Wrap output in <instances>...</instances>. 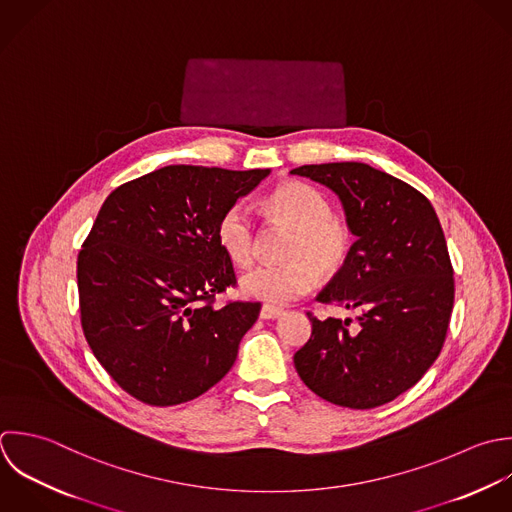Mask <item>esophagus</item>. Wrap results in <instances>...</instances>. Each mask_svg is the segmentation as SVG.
<instances>
[{"label": "esophagus", "mask_w": 512, "mask_h": 512, "mask_svg": "<svg viewBox=\"0 0 512 512\" xmlns=\"http://www.w3.org/2000/svg\"><path fill=\"white\" fill-rule=\"evenodd\" d=\"M283 309H279V307H273V305H263L261 307V319H279V317H283Z\"/></svg>", "instance_id": "34e87169"}]
</instances>
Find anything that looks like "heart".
<instances>
[{"instance_id": "heart-1", "label": "heart", "mask_w": 512, "mask_h": 512, "mask_svg": "<svg viewBox=\"0 0 512 512\" xmlns=\"http://www.w3.org/2000/svg\"><path fill=\"white\" fill-rule=\"evenodd\" d=\"M267 209L295 229L287 249L289 263L259 265L245 273L239 289L245 297L267 305H287L315 285L321 277L337 275L351 253L353 237L345 223L333 217L329 199L315 187L289 181L267 197ZM217 241L235 265H249L255 257V223L247 203L229 205L217 221Z\"/></svg>"}]
</instances>
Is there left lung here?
I'll return each mask as SVG.
<instances>
[{
    "label": "left lung",
    "instance_id": "8db88e82",
    "mask_svg": "<svg viewBox=\"0 0 512 512\" xmlns=\"http://www.w3.org/2000/svg\"><path fill=\"white\" fill-rule=\"evenodd\" d=\"M329 187L357 237L345 267L317 301L359 311L319 321L293 357L321 399L375 409L411 389L439 357L455 301L453 267L431 201L367 163H321L291 171Z\"/></svg>",
    "mask_w": 512,
    "mask_h": 512
}]
</instances>
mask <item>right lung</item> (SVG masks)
Listing matches in <instances>:
<instances>
[{
  "instance_id": "add662e5",
  "label": "right lung",
  "mask_w": 512,
  "mask_h": 512,
  "mask_svg": "<svg viewBox=\"0 0 512 512\" xmlns=\"http://www.w3.org/2000/svg\"><path fill=\"white\" fill-rule=\"evenodd\" d=\"M269 173L167 165L101 205L77 255L81 327L101 367L137 401L187 403L233 367L261 303L213 307L237 283L217 221Z\"/></svg>"
}]
</instances>
